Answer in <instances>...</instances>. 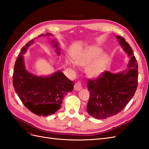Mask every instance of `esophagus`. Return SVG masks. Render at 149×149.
<instances>
[{"instance_id":"1","label":"esophagus","mask_w":149,"mask_h":149,"mask_svg":"<svg viewBox=\"0 0 149 149\" xmlns=\"http://www.w3.org/2000/svg\"><path fill=\"white\" fill-rule=\"evenodd\" d=\"M74 89L76 90V91H80V90L82 89L81 83V82H80V81L76 82V83L74 84Z\"/></svg>"}]
</instances>
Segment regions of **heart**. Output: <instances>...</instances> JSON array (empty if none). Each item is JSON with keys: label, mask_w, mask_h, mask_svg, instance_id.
Returning <instances> with one entry per match:
<instances>
[{"label": "heart", "mask_w": 149, "mask_h": 149, "mask_svg": "<svg viewBox=\"0 0 149 149\" xmlns=\"http://www.w3.org/2000/svg\"><path fill=\"white\" fill-rule=\"evenodd\" d=\"M102 49L97 47H90L78 54L74 58L76 65L86 66L89 64L86 68V73L91 78H96L104 71L109 62V56Z\"/></svg>", "instance_id": "b5f03b06"}]
</instances>
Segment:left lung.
Instances as JSON below:
<instances>
[{
    "label": "left lung",
    "mask_w": 149,
    "mask_h": 149,
    "mask_svg": "<svg viewBox=\"0 0 149 149\" xmlns=\"http://www.w3.org/2000/svg\"><path fill=\"white\" fill-rule=\"evenodd\" d=\"M116 38L130 58L128 68L116 74L105 71L96 79L88 80L87 111L98 119H106L123 111L134 96L138 85V65L132 49L123 37L117 35Z\"/></svg>",
    "instance_id": "obj_1"
}]
</instances>
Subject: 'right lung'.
Here are the masks:
<instances>
[{
  "label": "right lung",
  "mask_w": 149,
  "mask_h": 149,
  "mask_svg": "<svg viewBox=\"0 0 149 149\" xmlns=\"http://www.w3.org/2000/svg\"><path fill=\"white\" fill-rule=\"evenodd\" d=\"M45 35L42 34L38 37ZM46 35H52L47 33ZM35 39V38H34ZM33 43L29 42L22 48L14 65L13 86L24 105L38 116L52 115L60 109L63 99L73 89L74 83L60 71L46 77L35 76L26 70L23 55ZM57 54H60L56 40H53Z\"/></svg>",
  "instance_id": "obj_1"
}]
</instances>
